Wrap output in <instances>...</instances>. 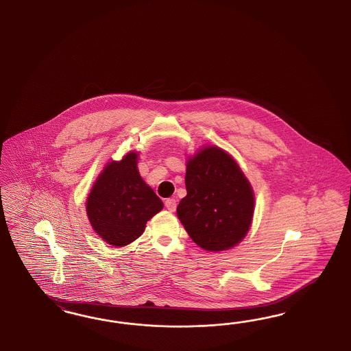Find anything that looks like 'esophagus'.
Returning a JSON list of instances; mask_svg holds the SVG:
<instances>
[{"label": "esophagus", "instance_id": "esophagus-1", "mask_svg": "<svg viewBox=\"0 0 351 351\" xmlns=\"http://www.w3.org/2000/svg\"><path fill=\"white\" fill-rule=\"evenodd\" d=\"M165 206H166V208H167L169 211L173 213V211L176 210V199H173V198H169V199H166Z\"/></svg>", "mask_w": 351, "mask_h": 351}]
</instances>
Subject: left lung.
I'll use <instances>...</instances> for the list:
<instances>
[{"instance_id": "8db88e82", "label": "left lung", "mask_w": 351, "mask_h": 351, "mask_svg": "<svg viewBox=\"0 0 351 351\" xmlns=\"http://www.w3.org/2000/svg\"><path fill=\"white\" fill-rule=\"evenodd\" d=\"M185 186L176 213L193 242L217 252L245 238L254 215V191L226 152L208 147L188 160Z\"/></svg>"}]
</instances>
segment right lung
Wrapping results in <instances>:
<instances>
[{
    "label": "right lung",
    "instance_id": "1",
    "mask_svg": "<svg viewBox=\"0 0 351 351\" xmlns=\"http://www.w3.org/2000/svg\"><path fill=\"white\" fill-rule=\"evenodd\" d=\"M136 153L112 162L88 194L86 211L94 230L106 243L122 247L144 233L145 223L163 203L140 178Z\"/></svg>",
    "mask_w": 351,
    "mask_h": 351
}]
</instances>
